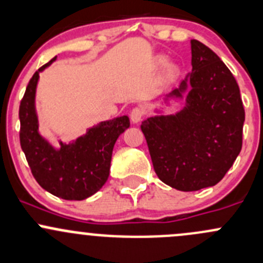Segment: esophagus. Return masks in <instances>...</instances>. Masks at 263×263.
Here are the masks:
<instances>
[{
	"label": "esophagus",
	"mask_w": 263,
	"mask_h": 263,
	"mask_svg": "<svg viewBox=\"0 0 263 263\" xmlns=\"http://www.w3.org/2000/svg\"><path fill=\"white\" fill-rule=\"evenodd\" d=\"M143 116H144V111H143L140 107H134V108H133V110H132V112H130V119H132V121H133V123H134V124L139 123V121L143 119Z\"/></svg>",
	"instance_id": "34e87169"
}]
</instances>
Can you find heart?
I'll use <instances>...</instances> for the list:
<instances>
[{"instance_id": "obj_1", "label": "heart", "mask_w": 263, "mask_h": 263, "mask_svg": "<svg viewBox=\"0 0 263 263\" xmlns=\"http://www.w3.org/2000/svg\"><path fill=\"white\" fill-rule=\"evenodd\" d=\"M178 75V69L174 65H168L165 69V77L166 79H174Z\"/></svg>"}]
</instances>
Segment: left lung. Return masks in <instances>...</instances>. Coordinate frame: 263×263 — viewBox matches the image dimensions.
Masks as SVG:
<instances>
[{
  "label": "left lung",
  "instance_id": "1",
  "mask_svg": "<svg viewBox=\"0 0 263 263\" xmlns=\"http://www.w3.org/2000/svg\"><path fill=\"white\" fill-rule=\"evenodd\" d=\"M192 72L168 98L185 106L140 125L161 181L181 192L216 185L238 157L246 119L238 83L220 57L192 40Z\"/></svg>",
  "mask_w": 263,
  "mask_h": 263
}]
</instances>
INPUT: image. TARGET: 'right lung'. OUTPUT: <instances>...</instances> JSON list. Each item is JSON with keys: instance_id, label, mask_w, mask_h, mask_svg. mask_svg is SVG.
<instances>
[{"instance_id": "add662e5", "label": "right lung", "mask_w": 263, "mask_h": 263, "mask_svg": "<svg viewBox=\"0 0 263 263\" xmlns=\"http://www.w3.org/2000/svg\"><path fill=\"white\" fill-rule=\"evenodd\" d=\"M54 60L38 69L28 83L19 108L20 145L33 176L43 189L62 199L82 201L107 181L114 145L130 121L128 116L102 121L69 144L60 142V149L52 147L38 133L34 100L40 72Z\"/></svg>"}]
</instances>
